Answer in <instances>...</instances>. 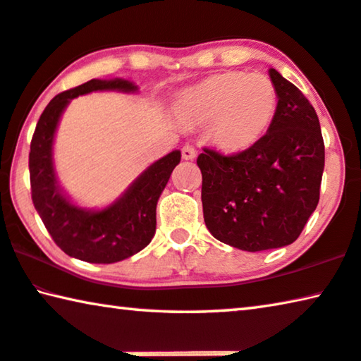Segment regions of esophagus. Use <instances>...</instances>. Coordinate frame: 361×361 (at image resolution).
I'll return each mask as SVG.
<instances>
[{
    "mask_svg": "<svg viewBox=\"0 0 361 361\" xmlns=\"http://www.w3.org/2000/svg\"><path fill=\"white\" fill-rule=\"evenodd\" d=\"M195 157H197V149L193 148L192 145H188V143H187V145L182 147V158H184V159H193Z\"/></svg>",
    "mask_w": 361,
    "mask_h": 361,
    "instance_id": "1",
    "label": "esophagus"
}]
</instances>
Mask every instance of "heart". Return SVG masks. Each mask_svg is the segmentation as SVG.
I'll return each instance as SVG.
<instances>
[{
    "instance_id": "1",
    "label": "heart",
    "mask_w": 361,
    "mask_h": 361,
    "mask_svg": "<svg viewBox=\"0 0 361 361\" xmlns=\"http://www.w3.org/2000/svg\"><path fill=\"white\" fill-rule=\"evenodd\" d=\"M277 111L274 82L264 74L226 71L185 88L176 99L184 124H208V135L224 152H243L264 137Z\"/></svg>"
}]
</instances>
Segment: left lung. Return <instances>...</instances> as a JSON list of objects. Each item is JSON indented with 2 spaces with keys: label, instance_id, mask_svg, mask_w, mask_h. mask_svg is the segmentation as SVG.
Here are the masks:
<instances>
[{
  "label": "left lung",
  "instance_id": "1",
  "mask_svg": "<svg viewBox=\"0 0 361 361\" xmlns=\"http://www.w3.org/2000/svg\"><path fill=\"white\" fill-rule=\"evenodd\" d=\"M277 111L264 137L234 154L203 148V218L214 238L247 252L295 242L319 202L324 142L312 103L276 69Z\"/></svg>",
  "mask_w": 361,
  "mask_h": 361
}]
</instances>
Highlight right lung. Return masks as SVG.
<instances>
[{
    "instance_id": "1",
    "label": "right lung",
    "mask_w": 361,
    "mask_h": 361,
    "mask_svg": "<svg viewBox=\"0 0 361 361\" xmlns=\"http://www.w3.org/2000/svg\"><path fill=\"white\" fill-rule=\"evenodd\" d=\"M95 90L134 92L123 79H92L54 97L38 119L29 153L32 202L54 243L88 263H116L145 248L157 231V203L180 152L166 154L134 182L123 198L103 212H85L66 200L53 171L51 145L59 116L69 99Z\"/></svg>"
}]
</instances>
